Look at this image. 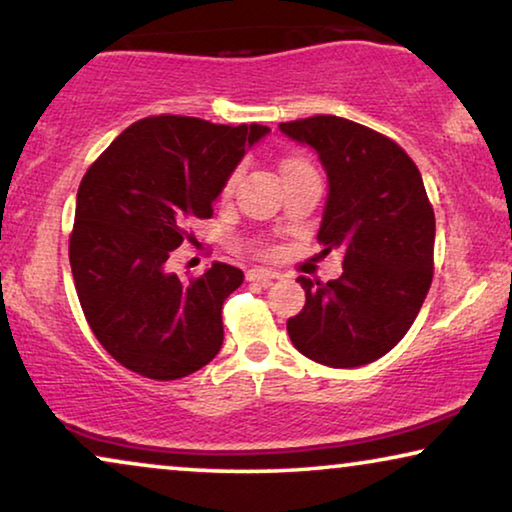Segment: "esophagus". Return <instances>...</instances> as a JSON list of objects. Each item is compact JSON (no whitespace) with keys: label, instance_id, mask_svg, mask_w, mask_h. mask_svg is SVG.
Wrapping results in <instances>:
<instances>
[{"label":"esophagus","instance_id":"obj_1","mask_svg":"<svg viewBox=\"0 0 512 512\" xmlns=\"http://www.w3.org/2000/svg\"><path fill=\"white\" fill-rule=\"evenodd\" d=\"M246 278L248 280H257V282H271V280H276V278H280L276 271H271V269H262V266H255V269H250L248 273H246Z\"/></svg>","mask_w":512,"mask_h":512}]
</instances>
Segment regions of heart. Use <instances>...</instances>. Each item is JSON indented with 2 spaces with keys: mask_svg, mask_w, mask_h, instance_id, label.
Listing matches in <instances>:
<instances>
[{
  "mask_svg": "<svg viewBox=\"0 0 512 512\" xmlns=\"http://www.w3.org/2000/svg\"><path fill=\"white\" fill-rule=\"evenodd\" d=\"M303 172H315V170H312V165H310L305 158H301V156H289V158L282 160V177H285V179L294 177V174H303ZM236 181H239V172L234 170V172L230 174V177L225 179L223 188H220V195L230 197V195L234 193V188H236Z\"/></svg>",
  "mask_w": 512,
  "mask_h": 512,
  "instance_id": "heart-1",
  "label": "heart"
}]
</instances>
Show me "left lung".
<instances>
[{
    "label": "left lung",
    "instance_id": "1",
    "mask_svg": "<svg viewBox=\"0 0 512 512\" xmlns=\"http://www.w3.org/2000/svg\"><path fill=\"white\" fill-rule=\"evenodd\" d=\"M310 144L329 177L317 239L342 250V276H301L305 305L287 319L292 345L329 368H358L398 345L432 285L434 211L421 172L391 137L317 114L280 124Z\"/></svg>",
    "mask_w": 512,
    "mask_h": 512
}]
</instances>
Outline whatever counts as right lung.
I'll use <instances>...</instances> for the list:
<instances>
[{
	"label": "right lung",
	"instance_id": "right-lung-1",
	"mask_svg": "<svg viewBox=\"0 0 512 512\" xmlns=\"http://www.w3.org/2000/svg\"><path fill=\"white\" fill-rule=\"evenodd\" d=\"M266 133L259 124L158 114L128 126L89 165L68 257L89 329L124 368L170 381L220 352V312L243 271L213 262L181 280L167 259L195 241L188 223L213 216L225 179Z\"/></svg>",
	"mask_w": 512,
	"mask_h": 512
}]
</instances>
